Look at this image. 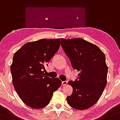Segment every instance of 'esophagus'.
<instances>
[{
  "instance_id": "34e87169",
  "label": "esophagus",
  "mask_w": 120,
  "mask_h": 120,
  "mask_svg": "<svg viewBox=\"0 0 120 120\" xmlns=\"http://www.w3.org/2000/svg\"><path fill=\"white\" fill-rule=\"evenodd\" d=\"M67 84H68V81H64L61 82V85H62V86H66Z\"/></svg>"
}]
</instances>
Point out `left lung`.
Returning <instances> with one entry per match:
<instances>
[{
  "mask_svg": "<svg viewBox=\"0 0 120 120\" xmlns=\"http://www.w3.org/2000/svg\"><path fill=\"white\" fill-rule=\"evenodd\" d=\"M61 45L78 77L68 84L73 92L67 97L68 104L79 110L88 109L100 99L107 82L105 56L94 44L81 38L61 39Z\"/></svg>",
  "mask_w": 120,
  "mask_h": 120,
  "instance_id": "obj_1",
  "label": "left lung"
}]
</instances>
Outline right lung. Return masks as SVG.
Here are the masks:
<instances>
[{
    "label": "right lung",
    "instance_id": "right-lung-1",
    "mask_svg": "<svg viewBox=\"0 0 120 120\" xmlns=\"http://www.w3.org/2000/svg\"><path fill=\"white\" fill-rule=\"evenodd\" d=\"M60 45V39H40L24 44L14 55L11 66L13 85L29 107L40 109L48 105L53 93L61 86L58 78H51L44 73L45 66Z\"/></svg>",
    "mask_w": 120,
    "mask_h": 120
}]
</instances>
